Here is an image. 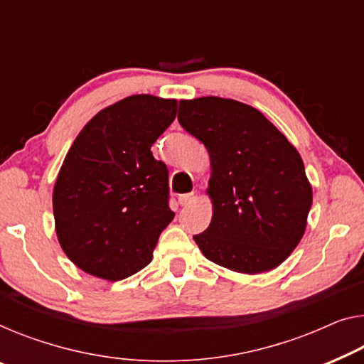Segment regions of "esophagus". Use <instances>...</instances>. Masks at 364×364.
<instances>
[{"instance_id": "obj_1", "label": "esophagus", "mask_w": 364, "mask_h": 364, "mask_svg": "<svg viewBox=\"0 0 364 364\" xmlns=\"http://www.w3.org/2000/svg\"><path fill=\"white\" fill-rule=\"evenodd\" d=\"M198 191H191V193H186V194H180V198H178V203H180L181 205H189L191 203H194V200L198 199Z\"/></svg>"}]
</instances>
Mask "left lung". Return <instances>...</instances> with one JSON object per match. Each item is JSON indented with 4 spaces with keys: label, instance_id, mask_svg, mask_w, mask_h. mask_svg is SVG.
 <instances>
[{
    "label": "left lung",
    "instance_id": "1",
    "mask_svg": "<svg viewBox=\"0 0 364 364\" xmlns=\"http://www.w3.org/2000/svg\"><path fill=\"white\" fill-rule=\"evenodd\" d=\"M181 127L209 151L213 220L194 235L210 262L258 274L301 242L312 205L302 159L255 107L217 96L180 101Z\"/></svg>",
    "mask_w": 364,
    "mask_h": 364
}]
</instances>
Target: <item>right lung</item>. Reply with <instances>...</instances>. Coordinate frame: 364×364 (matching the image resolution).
Instances as JSON below:
<instances>
[{
    "label": "right lung",
    "mask_w": 364,
    "mask_h": 364,
    "mask_svg": "<svg viewBox=\"0 0 364 364\" xmlns=\"http://www.w3.org/2000/svg\"><path fill=\"white\" fill-rule=\"evenodd\" d=\"M176 100L134 95L81 129L53 188L55 232L85 273L121 281L151 262L175 217L168 168L150 147L175 121Z\"/></svg>",
    "instance_id": "obj_1"
}]
</instances>
